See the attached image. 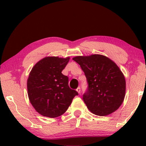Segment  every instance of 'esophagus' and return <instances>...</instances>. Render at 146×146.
Segmentation results:
<instances>
[{
	"label": "esophagus",
	"mask_w": 146,
	"mask_h": 146,
	"mask_svg": "<svg viewBox=\"0 0 146 146\" xmlns=\"http://www.w3.org/2000/svg\"><path fill=\"white\" fill-rule=\"evenodd\" d=\"M76 91H77V92H78V93H80V91H81V90H80V88H78L77 89H76Z\"/></svg>",
	"instance_id": "esophagus-1"
}]
</instances>
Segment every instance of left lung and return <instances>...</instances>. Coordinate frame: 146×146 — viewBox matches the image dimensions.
Segmentation results:
<instances>
[{
	"label": "left lung",
	"mask_w": 146,
	"mask_h": 146,
	"mask_svg": "<svg viewBox=\"0 0 146 146\" xmlns=\"http://www.w3.org/2000/svg\"><path fill=\"white\" fill-rule=\"evenodd\" d=\"M80 66L88 84L83 100L89 110L98 116L115 111L125 97V80L117 64L101 55L73 58Z\"/></svg>",
	"instance_id": "obj_1"
}]
</instances>
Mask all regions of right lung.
<instances>
[{"label":"right lung","instance_id":"obj_1","mask_svg":"<svg viewBox=\"0 0 146 146\" xmlns=\"http://www.w3.org/2000/svg\"><path fill=\"white\" fill-rule=\"evenodd\" d=\"M70 57L48 56L32 68L27 82L32 106L39 114L55 118L64 114L78 93L69 87V79L62 73Z\"/></svg>","mask_w":146,"mask_h":146}]
</instances>
